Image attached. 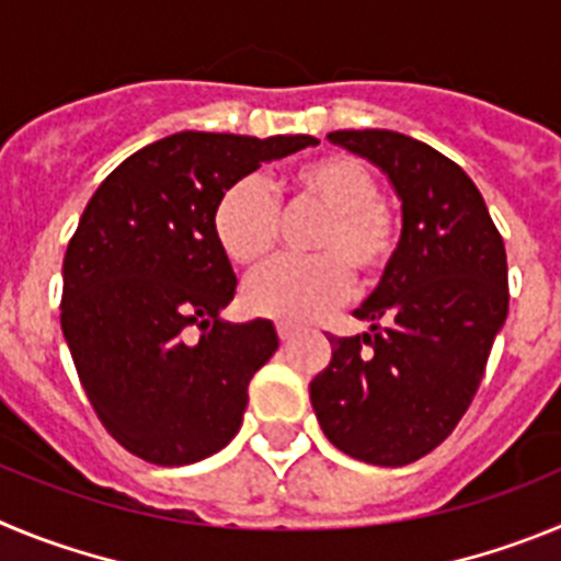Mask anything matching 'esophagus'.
<instances>
[{
	"instance_id": "34e87169",
	"label": "esophagus",
	"mask_w": 561,
	"mask_h": 561,
	"mask_svg": "<svg viewBox=\"0 0 561 561\" xmlns=\"http://www.w3.org/2000/svg\"><path fill=\"white\" fill-rule=\"evenodd\" d=\"M296 332H299V330H296L293 324H285V321H279V324H276V335H279V341H290Z\"/></svg>"
}]
</instances>
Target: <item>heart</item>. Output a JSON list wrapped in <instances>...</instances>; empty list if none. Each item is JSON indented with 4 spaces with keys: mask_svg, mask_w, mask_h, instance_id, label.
I'll use <instances>...</instances> for the list:
<instances>
[{
    "mask_svg": "<svg viewBox=\"0 0 561 561\" xmlns=\"http://www.w3.org/2000/svg\"><path fill=\"white\" fill-rule=\"evenodd\" d=\"M290 211L321 209L310 234L316 256H287L256 271L243 287L254 316L312 321L341 305L352 290V271L375 282L400 245V220L380 201V181L360 159L321 156L282 179ZM282 209L260 175H245L220 193L211 231L234 265H256L282 240Z\"/></svg>",
    "mask_w": 561,
    "mask_h": 561,
    "instance_id": "heart-1",
    "label": "heart"
}]
</instances>
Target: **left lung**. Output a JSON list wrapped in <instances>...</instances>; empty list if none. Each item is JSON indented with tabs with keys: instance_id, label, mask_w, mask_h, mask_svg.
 Masks as SVG:
<instances>
[{
	"instance_id": "obj_1",
	"label": "left lung",
	"mask_w": 561,
	"mask_h": 561,
	"mask_svg": "<svg viewBox=\"0 0 561 561\" xmlns=\"http://www.w3.org/2000/svg\"><path fill=\"white\" fill-rule=\"evenodd\" d=\"M402 201V237L377 290L355 310L371 330L327 335L310 382L321 431L366 463L405 467L450 436L486 371L508 312L506 245L456 161L397 130H332Z\"/></svg>"
}]
</instances>
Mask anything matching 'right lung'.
<instances>
[{
    "instance_id": "add662e5",
    "label": "right lung",
    "mask_w": 561,
    "mask_h": 561,
    "mask_svg": "<svg viewBox=\"0 0 561 561\" xmlns=\"http://www.w3.org/2000/svg\"><path fill=\"white\" fill-rule=\"evenodd\" d=\"M296 136L181 130L119 164L85 204L64 256L60 330L105 431L159 467L224 450L249 382L279 346L271 321H220L237 276L215 240L220 193Z\"/></svg>"
}]
</instances>
